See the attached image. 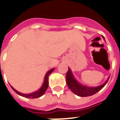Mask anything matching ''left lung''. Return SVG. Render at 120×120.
<instances>
[{
  "label": "left lung",
  "instance_id": "8db88e82",
  "mask_svg": "<svg viewBox=\"0 0 120 120\" xmlns=\"http://www.w3.org/2000/svg\"><path fill=\"white\" fill-rule=\"evenodd\" d=\"M109 79V77L108 80L106 81L105 83L102 84L101 86L98 87H87L84 86L82 84H80L78 82L77 80L75 79V78L73 76L71 69L69 68L68 71L66 73V82L68 84L69 88L71 90L72 92H73L75 94L79 95L80 97H88L91 96L96 94L97 92L100 91L105 84L107 83L108 80Z\"/></svg>",
  "mask_w": 120,
  "mask_h": 120
}]
</instances>
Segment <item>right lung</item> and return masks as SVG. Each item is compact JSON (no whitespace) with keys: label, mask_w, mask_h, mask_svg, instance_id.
<instances>
[{"label":"right lung","mask_w":120,"mask_h":120,"mask_svg":"<svg viewBox=\"0 0 120 120\" xmlns=\"http://www.w3.org/2000/svg\"><path fill=\"white\" fill-rule=\"evenodd\" d=\"M53 70H54V68L50 69V70L47 73V74L45 75V80H44V82H43V84L42 87H41L38 91H37V92H36L32 93V94H21V93H20V92H17V90H15L13 88H12L11 86V88L13 90L14 92H15V93H17L18 95H21L22 97H25V98H32V99L40 98V97L42 96V95L44 94V93L45 92V91L47 90V88H48L49 75L51 74L52 72L53 71Z\"/></svg>","instance_id":"add662e5"}]
</instances>
